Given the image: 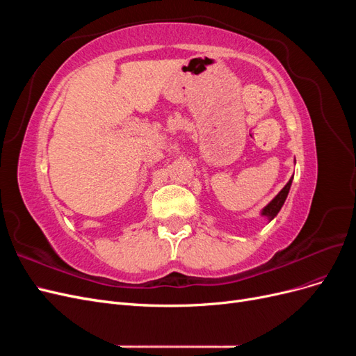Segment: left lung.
I'll use <instances>...</instances> for the list:
<instances>
[{
  "label": "left lung",
  "instance_id": "left-lung-1",
  "mask_svg": "<svg viewBox=\"0 0 356 356\" xmlns=\"http://www.w3.org/2000/svg\"><path fill=\"white\" fill-rule=\"evenodd\" d=\"M291 184H293V177H291V179L286 182V186L273 197V200L268 203L267 207L263 208L261 215H263V217H267L268 221H272L277 215V212L281 211V208L284 207V203H285L286 196H288V193H289V188H291Z\"/></svg>",
  "mask_w": 356,
  "mask_h": 356
}]
</instances>
